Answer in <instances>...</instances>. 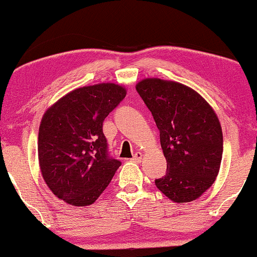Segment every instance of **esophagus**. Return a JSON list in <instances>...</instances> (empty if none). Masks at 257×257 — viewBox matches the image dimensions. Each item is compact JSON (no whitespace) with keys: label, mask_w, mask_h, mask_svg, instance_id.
Returning <instances> with one entry per match:
<instances>
[{"label":"esophagus","mask_w":257,"mask_h":257,"mask_svg":"<svg viewBox=\"0 0 257 257\" xmlns=\"http://www.w3.org/2000/svg\"><path fill=\"white\" fill-rule=\"evenodd\" d=\"M142 159H143V153L142 152H137L135 156H133V158H132V160L136 161V163H140V161H142Z\"/></svg>","instance_id":"1"}]
</instances>
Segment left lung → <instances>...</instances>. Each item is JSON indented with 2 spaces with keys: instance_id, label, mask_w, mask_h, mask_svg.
<instances>
[{
  "instance_id": "left-lung-1",
  "label": "left lung",
  "mask_w": 257,
  "mask_h": 257,
  "mask_svg": "<svg viewBox=\"0 0 257 257\" xmlns=\"http://www.w3.org/2000/svg\"><path fill=\"white\" fill-rule=\"evenodd\" d=\"M137 92L152 112L160 132L167 172L156 186L174 202H191L214 184L222 159L219 118L191 87L159 78H146Z\"/></svg>"
}]
</instances>
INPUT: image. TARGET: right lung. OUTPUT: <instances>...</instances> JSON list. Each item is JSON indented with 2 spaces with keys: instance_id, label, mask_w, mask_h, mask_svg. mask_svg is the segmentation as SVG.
<instances>
[{
  "instance_id": "1",
  "label": "right lung",
  "mask_w": 257,
  "mask_h": 257,
  "mask_svg": "<svg viewBox=\"0 0 257 257\" xmlns=\"http://www.w3.org/2000/svg\"><path fill=\"white\" fill-rule=\"evenodd\" d=\"M126 96L113 83L83 86L49 107L38 132V161L50 191L71 206L99 198L121 163L110 157L103 121Z\"/></svg>"
}]
</instances>
